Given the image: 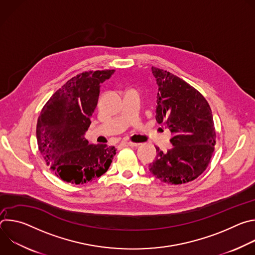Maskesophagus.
<instances>
[{
  "instance_id": "34e87169",
  "label": "esophagus",
  "mask_w": 255,
  "mask_h": 255,
  "mask_svg": "<svg viewBox=\"0 0 255 255\" xmlns=\"http://www.w3.org/2000/svg\"><path fill=\"white\" fill-rule=\"evenodd\" d=\"M121 146L126 147V146H130V147H137L138 146V143H134V142H130V141H122L120 143Z\"/></svg>"
}]
</instances>
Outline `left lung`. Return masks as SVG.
Here are the masks:
<instances>
[{
  "label": "left lung",
  "mask_w": 255,
  "mask_h": 255,
  "mask_svg": "<svg viewBox=\"0 0 255 255\" xmlns=\"http://www.w3.org/2000/svg\"><path fill=\"white\" fill-rule=\"evenodd\" d=\"M158 86L156 116L172 134V147L156 148L149 170L166 184L181 185L194 180L207 168L216 144L211 108L192 86L170 72L151 67Z\"/></svg>",
  "instance_id": "1"
}]
</instances>
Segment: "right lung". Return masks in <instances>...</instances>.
Listing matches in <instances>:
<instances>
[{
    "instance_id": "1",
    "label": "right lung",
    "mask_w": 255,
    "mask_h": 255,
    "mask_svg": "<svg viewBox=\"0 0 255 255\" xmlns=\"http://www.w3.org/2000/svg\"><path fill=\"white\" fill-rule=\"evenodd\" d=\"M115 70L86 71L67 81L43 107L36 137L39 151L56 176L86 184L104 174L116 154L114 146L90 144L85 134L98 105L101 84Z\"/></svg>"
}]
</instances>
